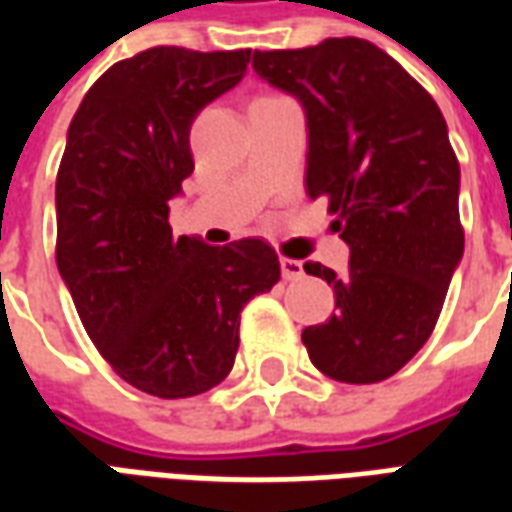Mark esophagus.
<instances>
[{"mask_svg": "<svg viewBox=\"0 0 512 512\" xmlns=\"http://www.w3.org/2000/svg\"><path fill=\"white\" fill-rule=\"evenodd\" d=\"M279 266H282V277L288 279V282L304 277V266H301V260H290V257H282V260H279Z\"/></svg>", "mask_w": 512, "mask_h": 512, "instance_id": "obj_1", "label": "esophagus"}]
</instances>
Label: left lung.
Returning <instances> with one entry per match:
<instances>
[{
	"instance_id": "1",
	"label": "left lung",
	"mask_w": 512,
	"mask_h": 512,
	"mask_svg": "<svg viewBox=\"0 0 512 512\" xmlns=\"http://www.w3.org/2000/svg\"><path fill=\"white\" fill-rule=\"evenodd\" d=\"M252 68L307 115V194L326 197L348 274L307 263L334 290L332 318L301 340L323 376L376 384L395 376L439 321L463 257L461 167L425 87L362 38L255 51Z\"/></svg>"
}]
</instances>
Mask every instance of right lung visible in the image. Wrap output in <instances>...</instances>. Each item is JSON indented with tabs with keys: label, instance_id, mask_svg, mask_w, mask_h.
<instances>
[{
	"label": "right lung",
	"instance_id": "1",
	"mask_svg": "<svg viewBox=\"0 0 512 512\" xmlns=\"http://www.w3.org/2000/svg\"><path fill=\"white\" fill-rule=\"evenodd\" d=\"M249 54L156 46L115 62L73 115L57 172V268L76 312L117 376L164 400L222 384L241 310L279 279L260 238L208 246L169 227L194 172L191 123Z\"/></svg>",
	"mask_w": 512,
	"mask_h": 512
}]
</instances>
